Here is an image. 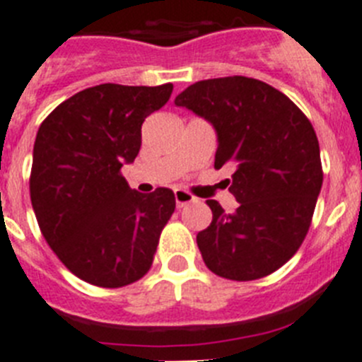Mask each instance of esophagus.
<instances>
[{
	"label": "esophagus",
	"mask_w": 362,
	"mask_h": 362,
	"mask_svg": "<svg viewBox=\"0 0 362 362\" xmlns=\"http://www.w3.org/2000/svg\"><path fill=\"white\" fill-rule=\"evenodd\" d=\"M174 197H175V204H177V209H183L185 204L194 203V201H196V197L192 196V194H188L187 190H181V188H175Z\"/></svg>",
	"instance_id": "34e87169"
}]
</instances>
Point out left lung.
Masks as SVG:
<instances>
[{"label":"left lung","mask_w":362,"mask_h":362,"mask_svg":"<svg viewBox=\"0 0 362 362\" xmlns=\"http://www.w3.org/2000/svg\"><path fill=\"white\" fill-rule=\"evenodd\" d=\"M212 123L214 166H232L233 214L217 201L197 233L204 264L216 276L254 281L283 267L305 241L322 187L319 141L308 117L274 86L245 76L204 79L175 98Z\"/></svg>","instance_id":"obj_1"}]
</instances>
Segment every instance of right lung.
<instances>
[{
  "instance_id": "obj_1",
  "label": "right lung",
  "mask_w": 362,
  "mask_h": 362,
  "mask_svg": "<svg viewBox=\"0 0 362 362\" xmlns=\"http://www.w3.org/2000/svg\"><path fill=\"white\" fill-rule=\"evenodd\" d=\"M172 83L90 86L57 105L37 130L30 201L45 241L74 276L121 288L150 270L175 210L170 188L145 196L121 166L141 148V124L170 99Z\"/></svg>"
}]
</instances>
